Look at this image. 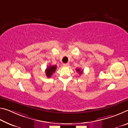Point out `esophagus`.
<instances>
[{
    "label": "esophagus",
    "instance_id": "esophagus-1",
    "mask_svg": "<svg viewBox=\"0 0 128 128\" xmlns=\"http://www.w3.org/2000/svg\"><path fill=\"white\" fill-rule=\"evenodd\" d=\"M63 66H69V63H64V64H63Z\"/></svg>",
    "mask_w": 128,
    "mask_h": 128
}]
</instances>
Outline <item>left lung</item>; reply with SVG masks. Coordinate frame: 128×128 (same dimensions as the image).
I'll list each match as a JSON object with an SVG mask.
<instances>
[{"mask_svg":"<svg viewBox=\"0 0 128 128\" xmlns=\"http://www.w3.org/2000/svg\"><path fill=\"white\" fill-rule=\"evenodd\" d=\"M76 71H77V72L78 73H79L80 74H81L82 73V72H83V70H81V69H80V68L77 69H76Z\"/></svg>","mask_w":128,"mask_h":128,"instance_id":"left-lung-1","label":"left lung"}]
</instances>
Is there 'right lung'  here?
Returning <instances> with one entry per match:
<instances>
[{
	"instance_id": "1",
	"label": "right lung",
	"mask_w": 128,
	"mask_h": 128,
	"mask_svg": "<svg viewBox=\"0 0 128 128\" xmlns=\"http://www.w3.org/2000/svg\"><path fill=\"white\" fill-rule=\"evenodd\" d=\"M57 66H50L46 69V74L48 78H50L53 73L55 72Z\"/></svg>"
}]
</instances>
